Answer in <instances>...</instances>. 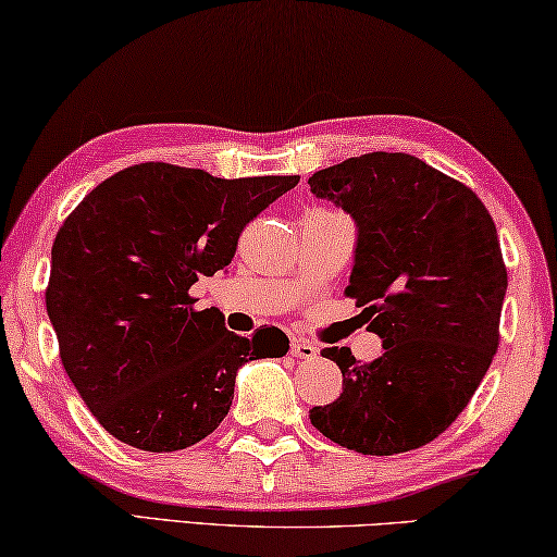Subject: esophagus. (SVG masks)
Returning <instances> with one entry per match:
<instances>
[{"mask_svg":"<svg viewBox=\"0 0 557 557\" xmlns=\"http://www.w3.org/2000/svg\"><path fill=\"white\" fill-rule=\"evenodd\" d=\"M289 351H293V357H297V359H314L320 347L312 344L310 339H293V347H289Z\"/></svg>","mask_w":557,"mask_h":557,"instance_id":"esophagus-1","label":"esophagus"}]
</instances>
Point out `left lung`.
Returning a JSON list of instances; mask_svg holds the SVG:
<instances>
[{
	"label": "left lung",
	"instance_id": "1",
	"mask_svg": "<svg viewBox=\"0 0 557 557\" xmlns=\"http://www.w3.org/2000/svg\"><path fill=\"white\" fill-rule=\"evenodd\" d=\"M310 188L355 218L344 295L384 342L367 364L347 347L322 349L342 394L314 406L312 426L364 456L426 446L469 406L498 349L508 272L493 218L469 185L409 153L347 158Z\"/></svg>",
	"mask_w": 557,
	"mask_h": 557
}]
</instances>
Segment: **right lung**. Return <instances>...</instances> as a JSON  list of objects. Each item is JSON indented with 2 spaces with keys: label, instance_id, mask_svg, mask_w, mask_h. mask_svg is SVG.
Wrapping results in <instances>:
<instances>
[{
  "label": "right lung",
  "instance_id": "right-lung-1",
  "mask_svg": "<svg viewBox=\"0 0 557 557\" xmlns=\"http://www.w3.org/2000/svg\"><path fill=\"white\" fill-rule=\"evenodd\" d=\"M297 183L151 161L96 185L64 220L47 312L61 364L111 436L151 454L198 444L231 411L237 369L287 355L277 326L227 332L190 287L231 264L245 225Z\"/></svg>",
  "mask_w": 557,
  "mask_h": 557
}]
</instances>
